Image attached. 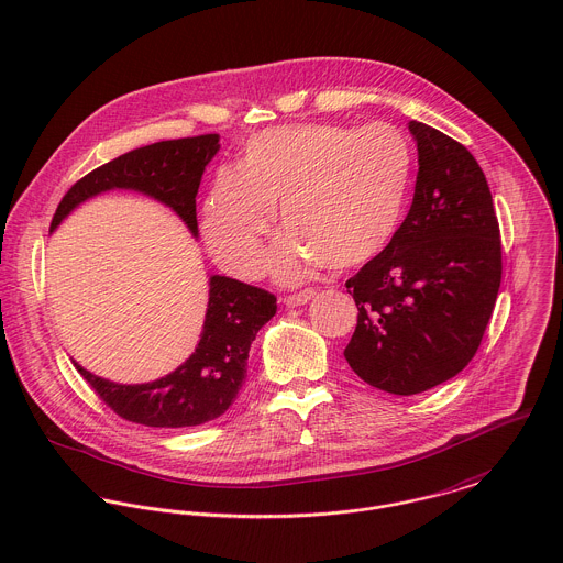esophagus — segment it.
Wrapping results in <instances>:
<instances>
[{"label":"esophagus","instance_id":"34e87169","mask_svg":"<svg viewBox=\"0 0 563 563\" xmlns=\"http://www.w3.org/2000/svg\"><path fill=\"white\" fill-rule=\"evenodd\" d=\"M313 296H316V291H313V289H302V291H296V294L285 296V298H283V302H285L287 307H300V305H307Z\"/></svg>","mask_w":563,"mask_h":563}]
</instances>
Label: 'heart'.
<instances>
[{
	"mask_svg": "<svg viewBox=\"0 0 563 563\" xmlns=\"http://www.w3.org/2000/svg\"><path fill=\"white\" fill-rule=\"evenodd\" d=\"M413 176L409 136L385 121L361 128L291 123L250 136L236 169H220L202 200L200 230L225 272H263L265 239L289 232L269 254L280 280L313 267H358L394 239Z\"/></svg>",
	"mask_w": 563,
	"mask_h": 563,
	"instance_id": "1",
	"label": "heart"
}]
</instances>
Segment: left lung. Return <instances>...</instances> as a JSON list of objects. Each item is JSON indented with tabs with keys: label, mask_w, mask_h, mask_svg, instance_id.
<instances>
[{
	"label": "left lung",
	"mask_w": 563,
	"mask_h": 563,
	"mask_svg": "<svg viewBox=\"0 0 563 563\" xmlns=\"http://www.w3.org/2000/svg\"><path fill=\"white\" fill-rule=\"evenodd\" d=\"M418 143L411 209L389 245L345 280L358 316L343 350L367 385L411 396L476 354L500 276V228L483 169L449 134L409 121Z\"/></svg>",
	"instance_id": "8db88e82"
}]
</instances>
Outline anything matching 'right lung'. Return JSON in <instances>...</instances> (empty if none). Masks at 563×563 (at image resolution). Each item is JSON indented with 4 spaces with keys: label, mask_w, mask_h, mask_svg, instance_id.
I'll return each instance as SVG.
<instances>
[{
    "label": "right lung",
    "mask_w": 563,
    "mask_h": 563,
    "mask_svg": "<svg viewBox=\"0 0 563 563\" xmlns=\"http://www.w3.org/2000/svg\"><path fill=\"white\" fill-rule=\"evenodd\" d=\"M220 150V134L158 141L121 154L89 172L60 200L52 230L80 202L109 191L134 189L167 205L198 234L196 196L205 167ZM209 309L196 352L172 374L145 385H117L82 365L91 389L128 422L185 429L211 422L234 402L245 376L250 345L276 313V296L225 276H211Z\"/></svg>",
    "instance_id": "right-lung-1"
}]
</instances>
